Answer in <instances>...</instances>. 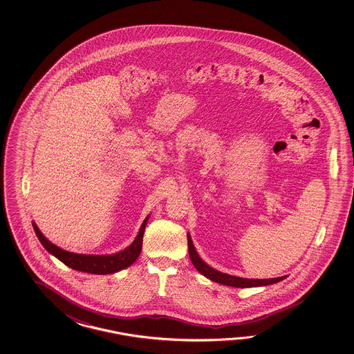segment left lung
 Listing matches in <instances>:
<instances>
[{
	"label": "left lung",
	"mask_w": 354,
	"mask_h": 354,
	"mask_svg": "<svg viewBox=\"0 0 354 354\" xmlns=\"http://www.w3.org/2000/svg\"><path fill=\"white\" fill-rule=\"evenodd\" d=\"M188 241V254L191 258V262L195 266L196 270L203 274L206 279H211L214 282H218L221 285H226V286L232 287H241V288H245V287H259V286H268V285H273L277 283L279 281L286 279L287 276L283 277H277V279H241V277H236V276H232L227 273H223V272L216 271L214 268H211L209 264L205 263L200 256L196 252L195 245L191 239V235L187 234Z\"/></svg>",
	"instance_id": "obj_1"
}]
</instances>
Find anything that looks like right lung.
<instances>
[{
    "instance_id": "right-lung-1",
    "label": "right lung",
    "mask_w": 354,
    "mask_h": 354,
    "mask_svg": "<svg viewBox=\"0 0 354 354\" xmlns=\"http://www.w3.org/2000/svg\"><path fill=\"white\" fill-rule=\"evenodd\" d=\"M147 216L140 226V230L136 235V241H133L128 248L118 252L115 254H109V256H93V254H77L68 252L64 249H60L59 247L54 245L53 243L46 239L43 234L40 233L38 226L35 223H32V227L35 230V234L38 236L39 241L43 244V247L53 254L55 258H58L60 262L71 267L75 271L87 272V273H93V274H110L115 272L121 271L127 268L129 266L136 262L138 257L142 252V244H143L144 230L148 221Z\"/></svg>"
}]
</instances>
